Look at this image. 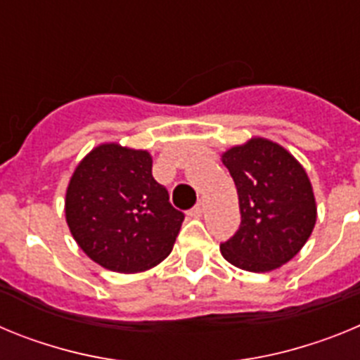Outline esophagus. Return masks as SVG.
<instances>
[{
  "instance_id": "esophagus-1",
  "label": "esophagus",
  "mask_w": 360,
  "mask_h": 360,
  "mask_svg": "<svg viewBox=\"0 0 360 360\" xmlns=\"http://www.w3.org/2000/svg\"><path fill=\"white\" fill-rule=\"evenodd\" d=\"M202 212H203V203L198 202V203H196V205H195V207H193V211H191V214L196 216V218H200V216H202Z\"/></svg>"
}]
</instances>
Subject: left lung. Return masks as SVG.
I'll list each match as a JSON object with an SVG mask.
<instances>
[{
	"mask_svg": "<svg viewBox=\"0 0 360 360\" xmlns=\"http://www.w3.org/2000/svg\"><path fill=\"white\" fill-rule=\"evenodd\" d=\"M221 162L236 184L241 224L219 245L231 265L270 272L290 262L316 227L317 207L304 167L262 136L227 149Z\"/></svg>",
	"mask_w": 360,
	"mask_h": 360,
	"instance_id": "left-lung-1",
	"label": "left lung"
}]
</instances>
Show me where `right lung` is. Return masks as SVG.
<instances>
[{"mask_svg":"<svg viewBox=\"0 0 360 360\" xmlns=\"http://www.w3.org/2000/svg\"><path fill=\"white\" fill-rule=\"evenodd\" d=\"M144 149L110 142L91 149L73 171L65 214L73 240L113 272H144L173 250L184 212L153 178Z\"/></svg>","mask_w":360,"mask_h":360,"instance_id":"obj_1","label":"right lung"}]
</instances>
